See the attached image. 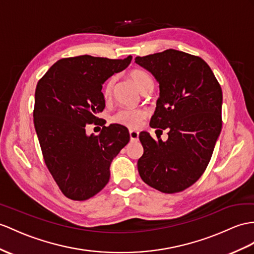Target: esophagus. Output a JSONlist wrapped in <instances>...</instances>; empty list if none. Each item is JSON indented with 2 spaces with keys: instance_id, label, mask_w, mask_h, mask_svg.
<instances>
[{
  "instance_id": "1",
  "label": "esophagus",
  "mask_w": 254,
  "mask_h": 254,
  "mask_svg": "<svg viewBox=\"0 0 254 254\" xmlns=\"http://www.w3.org/2000/svg\"><path fill=\"white\" fill-rule=\"evenodd\" d=\"M129 134H130V140L131 141H138V139H139V132L137 130H133V129H130V130H129Z\"/></svg>"
}]
</instances>
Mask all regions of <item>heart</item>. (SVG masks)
I'll return each instance as SVG.
<instances>
[{"instance_id": "1", "label": "heart", "mask_w": 254, "mask_h": 254, "mask_svg": "<svg viewBox=\"0 0 254 254\" xmlns=\"http://www.w3.org/2000/svg\"><path fill=\"white\" fill-rule=\"evenodd\" d=\"M130 77L137 85L140 91L144 92L147 89L153 88V79L150 74L143 70H133L130 72ZM115 84V77H110L103 86V97L110 99ZM146 112L141 109H123L112 116V122L129 128H137L145 119Z\"/></svg>"}]
</instances>
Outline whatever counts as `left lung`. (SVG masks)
I'll list each match as a JSON object with an SVG mask.
<instances>
[{
	"label": "left lung",
	"mask_w": 254,
	"mask_h": 254,
	"mask_svg": "<svg viewBox=\"0 0 254 254\" xmlns=\"http://www.w3.org/2000/svg\"><path fill=\"white\" fill-rule=\"evenodd\" d=\"M159 84L152 128L168 129V139L142 131L138 171L163 193L182 191L205 172L222 129V89L200 57L176 49L135 58ZM163 131V130H162Z\"/></svg>",
	"instance_id": "left-lung-1"
}]
</instances>
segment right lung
I'll list each match as a JSON object with an SVG mask.
<instances>
[{
	"instance_id": "1",
	"label": "right lung",
	"mask_w": 254,
	"mask_h": 254,
	"mask_svg": "<svg viewBox=\"0 0 254 254\" xmlns=\"http://www.w3.org/2000/svg\"><path fill=\"white\" fill-rule=\"evenodd\" d=\"M132 57L109 59L84 55L58 60L35 89L33 121L45 164L67 198L86 200L110 180V166L130 137L120 124L86 133L98 123L106 100L102 85L131 63Z\"/></svg>"
}]
</instances>
